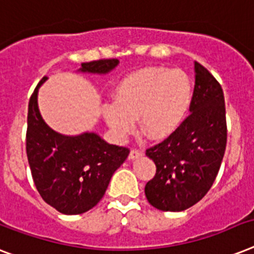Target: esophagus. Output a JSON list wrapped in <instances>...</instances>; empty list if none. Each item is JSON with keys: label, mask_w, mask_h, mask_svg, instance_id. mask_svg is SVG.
<instances>
[{"label": "esophagus", "mask_w": 254, "mask_h": 254, "mask_svg": "<svg viewBox=\"0 0 254 254\" xmlns=\"http://www.w3.org/2000/svg\"><path fill=\"white\" fill-rule=\"evenodd\" d=\"M143 155V151L138 150V148H131L130 154H129V158L130 159H135V158H139V156Z\"/></svg>", "instance_id": "obj_1"}]
</instances>
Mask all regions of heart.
<instances>
[{
    "label": "heart",
    "instance_id": "heart-1",
    "mask_svg": "<svg viewBox=\"0 0 254 254\" xmlns=\"http://www.w3.org/2000/svg\"><path fill=\"white\" fill-rule=\"evenodd\" d=\"M191 84L181 70L148 67L129 74L117 84L115 103L104 117L119 137L124 138L139 120V129L150 139H163L177 130L190 106Z\"/></svg>",
    "mask_w": 254,
    "mask_h": 254
}]
</instances>
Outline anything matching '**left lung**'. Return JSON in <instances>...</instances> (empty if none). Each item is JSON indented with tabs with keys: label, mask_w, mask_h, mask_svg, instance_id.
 Instances as JSON below:
<instances>
[{
	"label": "left lung",
	"mask_w": 254,
	"mask_h": 254,
	"mask_svg": "<svg viewBox=\"0 0 254 254\" xmlns=\"http://www.w3.org/2000/svg\"><path fill=\"white\" fill-rule=\"evenodd\" d=\"M195 83L189 116L177 130L146 150L156 174L145 187L148 203L162 211H183L201 201L219 172L227 143L222 86L194 63Z\"/></svg>",
	"instance_id": "8db88e82"
}]
</instances>
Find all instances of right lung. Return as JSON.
Returning <instances> with one entry per match:
<instances>
[{
  "label": "right lung",
  "instance_id": "1",
  "mask_svg": "<svg viewBox=\"0 0 254 254\" xmlns=\"http://www.w3.org/2000/svg\"><path fill=\"white\" fill-rule=\"evenodd\" d=\"M119 60L83 63L80 71L106 74ZM39 82L28 102L26 151L39 194L66 215L83 214L98 205L115 171L125 162L129 148L109 145L95 133L75 137L56 133L44 123L38 108Z\"/></svg>",
  "mask_w": 254,
  "mask_h": 254
}]
</instances>
